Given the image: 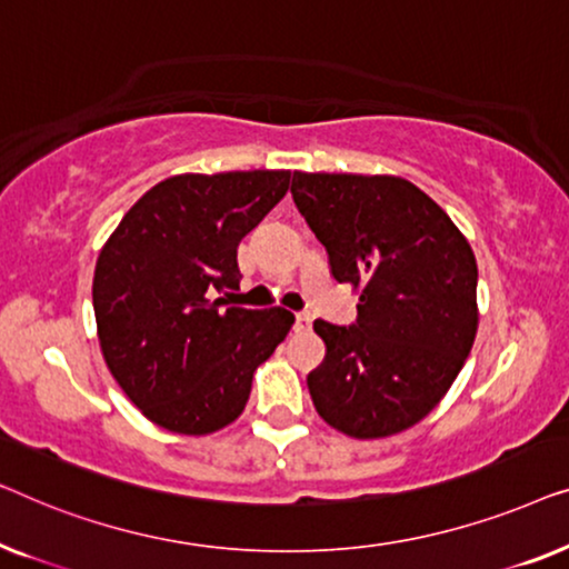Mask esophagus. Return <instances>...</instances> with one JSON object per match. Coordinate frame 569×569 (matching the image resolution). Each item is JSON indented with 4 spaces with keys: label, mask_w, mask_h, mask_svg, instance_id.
Segmentation results:
<instances>
[{
    "label": "esophagus",
    "mask_w": 569,
    "mask_h": 569,
    "mask_svg": "<svg viewBox=\"0 0 569 569\" xmlns=\"http://www.w3.org/2000/svg\"><path fill=\"white\" fill-rule=\"evenodd\" d=\"M309 327H311V317L309 315H296V330L303 332V330H309Z\"/></svg>",
    "instance_id": "obj_1"
}]
</instances>
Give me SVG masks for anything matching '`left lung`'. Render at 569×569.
Here are the masks:
<instances>
[{"label": "left lung", "mask_w": 569, "mask_h": 569, "mask_svg": "<svg viewBox=\"0 0 569 569\" xmlns=\"http://www.w3.org/2000/svg\"><path fill=\"white\" fill-rule=\"evenodd\" d=\"M291 196L332 278L361 301L353 327L315 322L327 348L307 376L319 418L358 441L418 426L475 346L477 260L467 237L397 174L293 172Z\"/></svg>", "instance_id": "8db88e82"}]
</instances>
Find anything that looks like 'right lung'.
<instances>
[{"instance_id": "right-lung-1", "label": "right lung", "mask_w": 569, "mask_h": 569, "mask_svg": "<svg viewBox=\"0 0 569 569\" xmlns=\"http://www.w3.org/2000/svg\"><path fill=\"white\" fill-rule=\"evenodd\" d=\"M291 172H186L147 190L102 244L92 278L102 358L141 415L208 436L242 415L252 376L286 340L283 307H221L237 247L286 196Z\"/></svg>"}]
</instances>
